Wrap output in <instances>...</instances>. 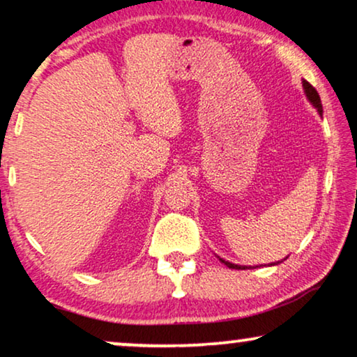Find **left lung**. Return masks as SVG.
Here are the masks:
<instances>
[{
  "label": "left lung",
  "instance_id": "left-lung-1",
  "mask_svg": "<svg viewBox=\"0 0 357 357\" xmlns=\"http://www.w3.org/2000/svg\"><path fill=\"white\" fill-rule=\"evenodd\" d=\"M303 88H305V93H307V98L312 101V105L318 109V113L321 114L323 113V106H321V100H320V95H318V91L314 90V86L310 85L307 80H303ZM220 261L223 262L226 267H229V269H248V267L236 266V264H231L228 261H225V259H220Z\"/></svg>",
  "mask_w": 357,
  "mask_h": 357
}]
</instances>
